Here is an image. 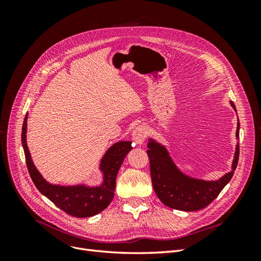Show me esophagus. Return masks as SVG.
I'll return each mask as SVG.
<instances>
[{
	"label": "esophagus",
	"instance_id": "esophagus-1",
	"mask_svg": "<svg viewBox=\"0 0 261 261\" xmlns=\"http://www.w3.org/2000/svg\"><path fill=\"white\" fill-rule=\"evenodd\" d=\"M147 136H148V128L145 125L137 126V127L133 132V140L138 145L143 144L145 139L147 138Z\"/></svg>",
	"mask_w": 261,
	"mask_h": 261
}]
</instances>
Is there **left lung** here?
Masks as SVG:
<instances>
[{"label":"left lung","instance_id":"left-lung-1","mask_svg":"<svg viewBox=\"0 0 261 261\" xmlns=\"http://www.w3.org/2000/svg\"><path fill=\"white\" fill-rule=\"evenodd\" d=\"M231 106L236 111L232 101ZM236 137L240 138V122H238ZM147 147L150 174L156 196L165 206L180 211L200 210L215 200L231 180L240 156V146L238 144L231 172L226 173L218 180H203L183 174L172 161L168 150L155 140L149 139Z\"/></svg>","mask_w":261,"mask_h":261}]
</instances>
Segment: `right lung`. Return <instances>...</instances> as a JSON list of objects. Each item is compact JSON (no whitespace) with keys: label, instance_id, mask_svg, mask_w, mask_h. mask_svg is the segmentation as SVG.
<instances>
[{"label":"right lung","instance_id":"right-lung-1","mask_svg":"<svg viewBox=\"0 0 261 261\" xmlns=\"http://www.w3.org/2000/svg\"><path fill=\"white\" fill-rule=\"evenodd\" d=\"M27 118L28 115L26 114L21 129V143L29 175L38 191L69 216L88 218L103 211L113 199L117 172L121 168L124 158L133 149L132 141H118L108 149L100 163V169L103 172V183L100 186L52 185L41 176L31 160L26 143Z\"/></svg>","mask_w":261,"mask_h":261}]
</instances>
